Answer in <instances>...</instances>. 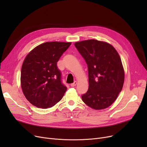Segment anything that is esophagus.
<instances>
[{"label": "esophagus", "instance_id": "obj_1", "mask_svg": "<svg viewBox=\"0 0 147 147\" xmlns=\"http://www.w3.org/2000/svg\"><path fill=\"white\" fill-rule=\"evenodd\" d=\"M77 82L76 81H75L74 83H71V84H70V86H71V87H74L75 86H76V84H77Z\"/></svg>", "mask_w": 147, "mask_h": 147}]
</instances>
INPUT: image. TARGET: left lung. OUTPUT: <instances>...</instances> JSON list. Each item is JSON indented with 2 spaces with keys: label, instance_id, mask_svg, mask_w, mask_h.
<instances>
[{
  "label": "left lung",
  "instance_id": "1",
  "mask_svg": "<svg viewBox=\"0 0 147 147\" xmlns=\"http://www.w3.org/2000/svg\"><path fill=\"white\" fill-rule=\"evenodd\" d=\"M74 45L88 65L89 89L82 101L94 110H103L117 99L125 80L120 57L113 46L90 39Z\"/></svg>",
  "mask_w": 147,
  "mask_h": 147
}]
</instances>
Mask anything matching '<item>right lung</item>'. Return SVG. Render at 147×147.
Instances as JSON below:
<instances>
[{
	"label": "right lung",
	"instance_id": "obj_1",
	"mask_svg": "<svg viewBox=\"0 0 147 147\" xmlns=\"http://www.w3.org/2000/svg\"><path fill=\"white\" fill-rule=\"evenodd\" d=\"M71 42H50L31 51L22 63L21 88L28 101L36 107L48 109L63 98L67 87L62 83L57 62Z\"/></svg>",
	"mask_w": 147,
	"mask_h": 147
}]
</instances>
